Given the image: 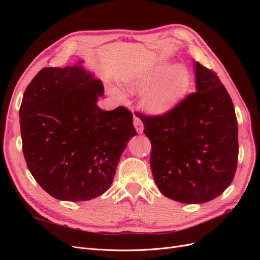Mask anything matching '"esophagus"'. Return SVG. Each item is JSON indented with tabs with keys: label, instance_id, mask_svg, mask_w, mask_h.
I'll use <instances>...</instances> for the list:
<instances>
[{
	"label": "esophagus",
	"instance_id": "34e87169",
	"mask_svg": "<svg viewBox=\"0 0 260 260\" xmlns=\"http://www.w3.org/2000/svg\"><path fill=\"white\" fill-rule=\"evenodd\" d=\"M133 124H135V127H136V129H137V131H138V133H142L143 132V122H142V120L140 119V118L138 117V116H136L135 115V120H133Z\"/></svg>",
	"mask_w": 260,
	"mask_h": 260
}]
</instances>
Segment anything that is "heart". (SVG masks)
Masks as SVG:
<instances>
[{"label":"heart","instance_id":"obj_1","mask_svg":"<svg viewBox=\"0 0 260 260\" xmlns=\"http://www.w3.org/2000/svg\"><path fill=\"white\" fill-rule=\"evenodd\" d=\"M190 86V75L184 66L159 64L151 70L135 76L128 81L132 91L144 90L141 104L149 114L161 115L169 112L182 100ZM115 93H120L115 90Z\"/></svg>","mask_w":260,"mask_h":260}]
</instances>
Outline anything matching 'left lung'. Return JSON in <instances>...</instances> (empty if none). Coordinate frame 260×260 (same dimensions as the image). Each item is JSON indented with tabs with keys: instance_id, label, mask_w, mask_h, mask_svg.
Instances as JSON below:
<instances>
[{
	"instance_id": "left-lung-1",
	"label": "left lung",
	"mask_w": 260,
	"mask_h": 260,
	"mask_svg": "<svg viewBox=\"0 0 260 260\" xmlns=\"http://www.w3.org/2000/svg\"><path fill=\"white\" fill-rule=\"evenodd\" d=\"M196 92L169 112L144 115L152 174L159 191L184 204L216 199L229 186L239 157L238 120L217 74L195 62Z\"/></svg>"
}]
</instances>
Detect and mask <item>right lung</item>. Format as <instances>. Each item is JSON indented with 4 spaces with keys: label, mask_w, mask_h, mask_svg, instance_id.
I'll return each mask as SVG.
<instances>
[{
    "label": "right lung",
    "mask_w": 260,
    "mask_h": 260,
    "mask_svg": "<svg viewBox=\"0 0 260 260\" xmlns=\"http://www.w3.org/2000/svg\"><path fill=\"white\" fill-rule=\"evenodd\" d=\"M103 93L102 82L80 65L42 68L23 93V156L37 182L55 199L80 202L105 193L137 135L128 108L106 112L96 105Z\"/></svg>",
    "instance_id": "add662e5"
}]
</instances>
